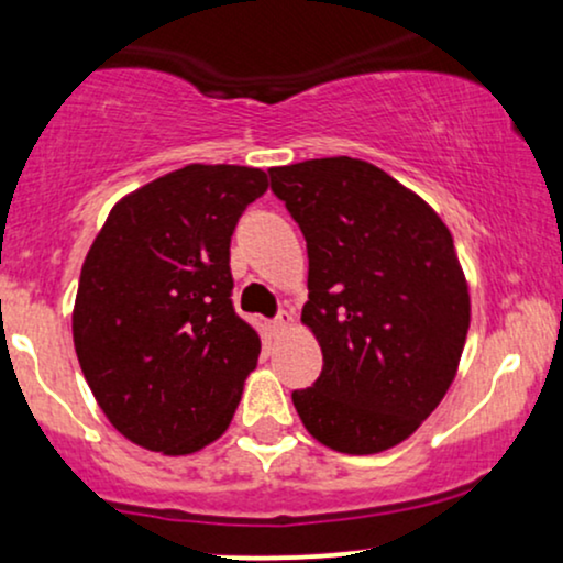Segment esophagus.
<instances>
[{
    "instance_id": "34e87169",
    "label": "esophagus",
    "mask_w": 563,
    "mask_h": 563,
    "mask_svg": "<svg viewBox=\"0 0 563 563\" xmlns=\"http://www.w3.org/2000/svg\"><path fill=\"white\" fill-rule=\"evenodd\" d=\"M290 325H294V318H290V314H288V312H280V314H277V318H275V322H273V328H275V331H277V333L288 331V328H290Z\"/></svg>"
}]
</instances>
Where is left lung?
Masks as SVG:
<instances>
[{"instance_id":"8db88e82","label":"left lung","mask_w":563,"mask_h":563,"mask_svg":"<svg viewBox=\"0 0 563 563\" xmlns=\"http://www.w3.org/2000/svg\"><path fill=\"white\" fill-rule=\"evenodd\" d=\"M269 179L307 241L301 322L322 349L296 412L335 452L389 450L437 410L466 344L471 299L452 232L367 161L312 158Z\"/></svg>"}]
</instances>
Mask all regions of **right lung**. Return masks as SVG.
Returning a JSON list of instances; mask_svg holds the SVG:
<instances>
[{"label": "right lung", "mask_w": 563, "mask_h": 563, "mask_svg": "<svg viewBox=\"0 0 563 563\" xmlns=\"http://www.w3.org/2000/svg\"><path fill=\"white\" fill-rule=\"evenodd\" d=\"M251 166L190 164L113 206L84 260L74 346L97 405L140 448L190 455L228 431L262 341L232 309L230 238L267 192Z\"/></svg>", "instance_id": "right-lung-1"}]
</instances>
